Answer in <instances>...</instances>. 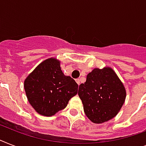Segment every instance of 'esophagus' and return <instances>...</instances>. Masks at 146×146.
Instances as JSON below:
<instances>
[{
	"label": "esophagus",
	"mask_w": 146,
	"mask_h": 146,
	"mask_svg": "<svg viewBox=\"0 0 146 146\" xmlns=\"http://www.w3.org/2000/svg\"><path fill=\"white\" fill-rule=\"evenodd\" d=\"M76 83H77V84L80 86V79H77V80H76Z\"/></svg>",
	"instance_id": "obj_1"
}]
</instances>
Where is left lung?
<instances>
[{
    "label": "left lung",
    "instance_id": "left-lung-1",
    "mask_svg": "<svg viewBox=\"0 0 146 146\" xmlns=\"http://www.w3.org/2000/svg\"><path fill=\"white\" fill-rule=\"evenodd\" d=\"M78 95L82 100L87 117L95 123L113 118L126 98V89L111 67L96 68L80 84Z\"/></svg>",
    "mask_w": 146,
    "mask_h": 146
}]
</instances>
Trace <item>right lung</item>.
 I'll return each instance as SVG.
<instances>
[{
    "instance_id": "add662e5",
    "label": "right lung",
    "mask_w": 146,
    "mask_h": 146,
    "mask_svg": "<svg viewBox=\"0 0 146 146\" xmlns=\"http://www.w3.org/2000/svg\"><path fill=\"white\" fill-rule=\"evenodd\" d=\"M29 102L41 115L50 117L66 107L77 94L78 84L62 72L60 61L49 58L36 66L24 81Z\"/></svg>"
}]
</instances>
